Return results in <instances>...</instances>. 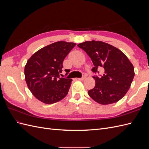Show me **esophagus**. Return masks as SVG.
<instances>
[{
	"label": "esophagus",
	"mask_w": 149,
	"mask_h": 149,
	"mask_svg": "<svg viewBox=\"0 0 149 149\" xmlns=\"http://www.w3.org/2000/svg\"><path fill=\"white\" fill-rule=\"evenodd\" d=\"M85 78H86V76H83L82 78H78V80H80V81H83V80H84Z\"/></svg>",
	"instance_id": "obj_1"
}]
</instances>
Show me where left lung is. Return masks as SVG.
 <instances>
[{"label": "left lung", "mask_w": 149, "mask_h": 149, "mask_svg": "<svg viewBox=\"0 0 149 149\" xmlns=\"http://www.w3.org/2000/svg\"><path fill=\"white\" fill-rule=\"evenodd\" d=\"M78 47L91 58L94 66L93 72L96 73L100 68L104 71L101 77L93 76L96 84L88 91L89 96L102 105L121 100L129 91L135 75L128 58L118 48L101 41L84 42Z\"/></svg>", "instance_id": "8db88e82"}]
</instances>
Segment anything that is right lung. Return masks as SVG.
<instances>
[{"instance_id": "obj_1", "label": "right lung", "mask_w": 149, "mask_h": 149, "mask_svg": "<svg viewBox=\"0 0 149 149\" xmlns=\"http://www.w3.org/2000/svg\"><path fill=\"white\" fill-rule=\"evenodd\" d=\"M75 45L72 42H56L39 49L29 58L25 66V79L38 100L50 104L67 95L72 79L60 78V74L63 61Z\"/></svg>"}]
</instances>
